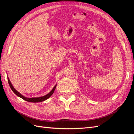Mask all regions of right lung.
<instances>
[{
  "label": "right lung",
  "instance_id": "1",
  "mask_svg": "<svg viewBox=\"0 0 134 134\" xmlns=\"http://www.w3.org/2000/svg\"><path fill=\"white\" fill-rule=\"evenodd\" d=\"M8 83L9 84V86L11 88V90L15 94H16L17 96L20 97V98H21L22 99H24L25 100L27 101V102H33V103L41 102H42V101H44V100L47 99L48 98H50V97L51 96V95L54 93V92L55 90V88L56 87V85H57V84H56L54 86V87L52 88V90L49 93H48V94H47L45 96H43L42 97H32V98H28V97H26L24 96H23L21 93H20L19 92H18L17 90H15V89L14 88V87L13 86V85L12 84L11 82L10 81L9 78H8Z\"/></svg>",
  "mask_w": 134,
  "mask_h": 134
}]
</instances>
